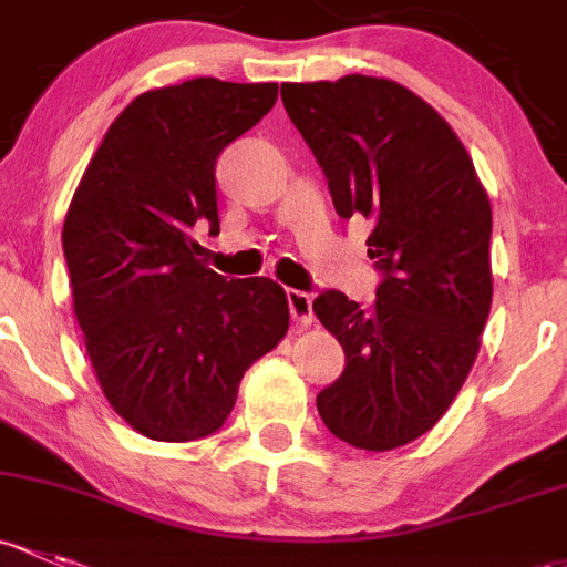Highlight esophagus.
<instances>
[{"mask_svg":"<svg viewBox=\"0 0 567 567\" xmlns=\"http://www.w3.org/2000/svg\"><path fill=\"white\" fill-rule=\"evenodd\" d=\"M285 296H288L290 318H293L299 326L312 323V296L303 293V290H293V288H290Z\"/></svg>","mask_w":567,"mask_h":567,"instance_id":"1","label":"esophagus"}]
</instances>
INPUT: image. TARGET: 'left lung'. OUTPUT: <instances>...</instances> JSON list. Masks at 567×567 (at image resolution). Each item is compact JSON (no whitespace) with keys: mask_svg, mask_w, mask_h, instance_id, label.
Listing matches in <instances>:
<instances>
[{"mask_svg":"<svg viewBox=\"0 0 567 567\" xmlns=\"http://www.w3.org/2000/svg\"><path fill=\"white\" fill-rule=\"evenodd\" d=\"M282 103L339 217L372 223L369 258L383 274L369 309L339 290L312 301L344 350L318 413L355 449H399L443 419L478 355L492 307L488 195L449 122L399 83H282Z\"/></svg>","mask_w":567,"mask_h":567,"instance_id":"obj_1","label":"left lung"}]
</instances>
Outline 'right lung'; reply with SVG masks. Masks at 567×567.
Returning <instances> with one entry per match:
<instances>
[{
    "label": "right lung",
    "mask_w": 567,
    "mask_h": 567,
    "mask_svg": "<svg viewBox=\"0 0 567 567\" xmlns=\"http://www.w3.org/2000/svg\"><path fill=\"white\" fill-rule=\"evenodd\" d=\"M277 83L193 79L118 113L62 230L75 318L111 408L163 443L208 437L244 372L288 333L285 290L225 279L193 238L219 234L217 157L277 103Z\"/></svg>",
    "instance_id": "add662e5"
}]
</instances>
